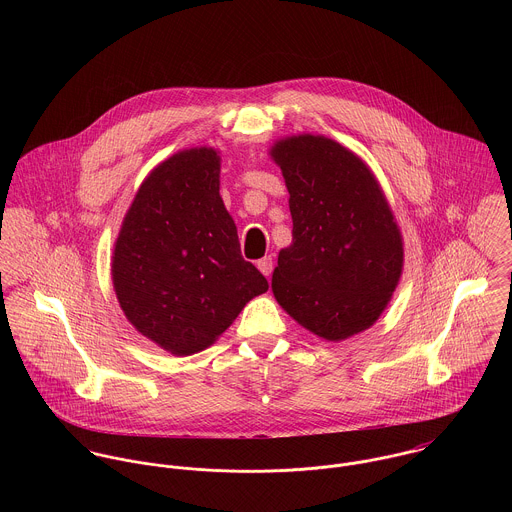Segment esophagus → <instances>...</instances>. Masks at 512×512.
<instances>
[{"label": "esophagus", "instance_id": "1", "mask_svg": "<svg viewBox=\"0 0 512 512\" xmlns=\"http://www.w3.org/2000/svg\"><path fill=\"white\" fill-rule=\"evenodd\" d=\"M258 270H260L266 278H270L272 272H274V260H272V256H266V258L258 260Z\"/></svg>", "mask_w": 512, "mask_h": 512}]
</instances>
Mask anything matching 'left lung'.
Here are the masks:
<instances>
[{
	"label": "left lung",
	"mask_w": 512,
	"mask_h": 512,
	"mask_svg": "<svg viewBox=\"0 0 512 512\" xmlns=\"http://www.w3.org/2000/svg\"><path fill=\"white\" fill-rule=\"evenodd\" d=\"M290 191L293 242L278 256L272 292L297 323L341 341L370 327L402 272V238L365 163L323 136L272 149Z\"/></svg>",
	"instance_id": "8db88e82"
}]
</instances>
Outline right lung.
Instances as JSON below:
<instances>
[{
	"label": "right lung",
	"mask_w": 512,
	"mask_h": 512,
	"mask_svg": "<svg viewBox=\"0 0 512 512\" xmlns=\"http://www.w3.org/2000/svg\"><path fill=\"white\" fill-rule=\"evenodd\" d=\"M215 149H185L140 187L114 248L120 307L147 339L175 355L209 347L268 280L240 254L219 195Z\"/></svg>",
	"instance_id": "1"
}]
</instances>
